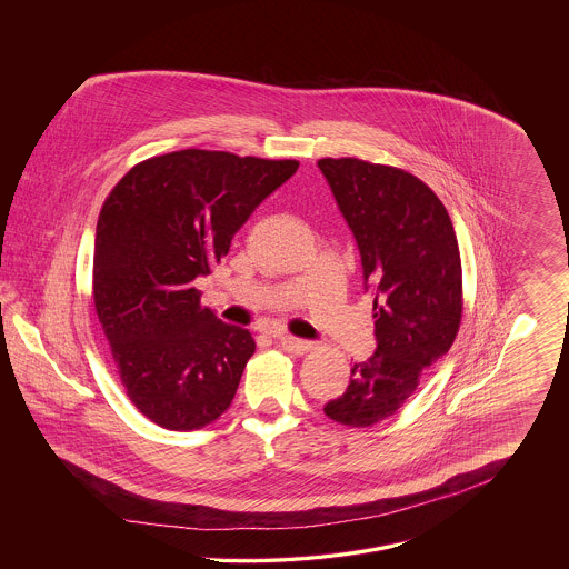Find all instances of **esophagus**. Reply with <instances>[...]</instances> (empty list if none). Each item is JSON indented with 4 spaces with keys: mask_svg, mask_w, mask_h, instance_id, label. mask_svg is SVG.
<instances>
[{
    "mask_svg": "<svg viewBox=\"0 0 569 569\" xmlns=\"http://www.w3.org/2000/svg\"><path fill=\"white\" fill-rule=\"evenodd\" d=\"M273 339H276L287 352H291V355H307L310 350V341L298 339V337L287 335V332H278V335H273Z\"/></svg>",
    "mask_w": 569,
    "mask_h": 569,
    "instance_id": "esophagus-1",
    "label": "esophagus"
}]
</instances>
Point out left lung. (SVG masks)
Returning a JSON list of instances; mask_svg holds the SVG:
<instances>
[{
    "mask_svg": "<svg viewBox=\"0 0 569 569\" xmlns=\"http://www.w3.org/2000/svg\"><path fill=\"white\" fill-rule=\"evenodd\" d=\"M317 167L357 239L376 335V352L352 365L346 393L323 413L365 428L396 413L455 343L463 312L459 241L441 200L413 173L359 158H321Z\"/></svg>",
    "mask_w": 569,
    "mask_h": 569,
    "instance_id": "obj_1",
    "label": "left lung"
}]
</instances>
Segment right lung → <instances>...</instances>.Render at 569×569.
Returning a JSON list of instances; mask_svg holds the SVG:
<instances>
[{"label":"right lung","mask_w":569,"mask_h":569,"mask_svg":"<svg viewBox=\"0 0 569 569\" xmlns=\"http://www.w3.org/2000/svg\"><path fill=\"white\" fill-rule=\"evenodd\" d=\"M298 167L180 150L134 164L106 198L93 302L128 398L158 426L196 430L230 407L257 343L202 309L193 280Z\"/></svg>","instance_id":"obj_1"}]
</instances>
